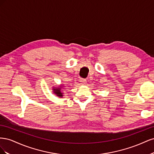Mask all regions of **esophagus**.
Wrapping results in <instances>:
<instances>
[{
  "label": "esophagus",
  "instance_id": "esophagus-1",
  "mask_svg": "<svg viewBox=\"0 0 154 154\" xmlns=\"http://www.w3.org/2000/svg\"><path fill=\"white\" fill-rule=\"evenodd\" d=\"M80 83L82 85H85L87 83V80H85V79H81L80 80Z\"/></svg>",
  "mask_w": 154,
  "mask_h": 154
}]
</instances>
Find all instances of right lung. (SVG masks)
<instances>
[{"instance_id": "right-lung-1", "label": "right lung", "mask_w": 154, "mask_h": 154, "mask_svg": "<svg viewBox=\"0 0 154 154\" xmlns=\"http://www.w3.org/2000/svg\"><path fill=\"white\" fill-rule=\"evenodd\" d=\"M62 87L61 86V87H54L53 88V92L56 95H57L58 97H63V93L61 92Z\"/></svg>"}]
</instances>
